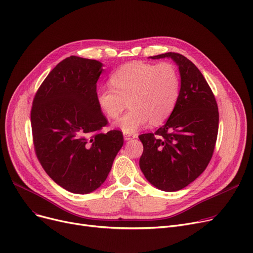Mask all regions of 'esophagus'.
<instances>
[{"instance_id":"esophagus-1","label":"esophagus","mask_w":253,"mask_h":253,"mask_svg":"<svg viewBox=\"0 0 253 253\" xmlns=\"http://www.w3.org/2000/svg\"><path fill=\"white\" fill-rule=\"evenodd\" d=\"M137 137V134H124V139L125 140H130V139H133V138H136Z\"/></svg>"}]
</instances>
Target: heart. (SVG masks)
<instances>
[{"label":"heart","instance_id":"b5f03b06","mask_svg":"<svg viewBox=\"0 0 253 253\" xmlns=\"http://www.w3.org/2000/svg\"><path fill=\"white\" fill-rule=\"evenodd\" d=\"M111 84L113 88L97 90L96 101L110 119L121 115L128 101L130 111L115 123L124 133H134L150 122L163 123L173 112L180 94L179 74L170 62H129L112 75Z\"/></svg>","mask_w":253,"mask_h":253}]
</instances>
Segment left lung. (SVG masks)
Wrapping results in <instances>:
<instances>
[{
    "mask_svg": "<svg viewBox=\"0 0 253 253\" xmlns=\"http://www.w3.org/2000/svg\"><path fill=\"white\" fill-rule=\"evenodd\" d=\"M171 58L180 74V94L167 122L155 133L139 135L143 153L139 167L159 190L175 192L200 176L213 155L218 132V108L213 92L197 66L179 53Z\"/></svg>",
    "mask_w": 253,
    "mask_h": 253,
    "instance_id": "obj_1",
    "label": "left lung"
}]
</instances>
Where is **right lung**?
Here are the masks:
<instances>
[{
	"mask_svg": "<svg viewBox=\"0 0 253 253\" xmlns=\"http://www.w3.org/2000/svg\"><path fill=\"white\" fill-rule=\"evenodd\" d=\"M102 63L70 56L39 87L32 106L34 148L46 173L64 190L89 194L108 177L124 138L102 133L108 120L96 101Z\"/></svg>",
	"mask_w": 253,
	"mask_h": 253,
	"instance_id": "add662e5",
	"label": "right lung"
}]
</instances>
